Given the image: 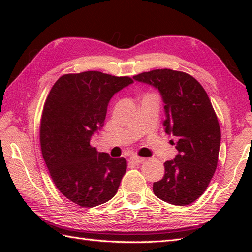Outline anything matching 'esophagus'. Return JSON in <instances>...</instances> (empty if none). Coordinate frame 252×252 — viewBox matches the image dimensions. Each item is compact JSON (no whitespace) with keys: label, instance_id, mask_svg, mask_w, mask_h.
<instances>
[{"label":"esophagus","instance_id":"esophagus-1","mask_svg":"<svg viewBox=\"0 0 252 252\" xmlns=\"http://www.w3.org/2000/svg\"><path fill=\"white\" fill-rule=\"evenodd\" d=\"M144 161H145V158L138 157V156H133V157L129 158V162L134 163V164H141V163H143Z\"/></svg>","mask_w":252,"mask_h":252}]
</instances>
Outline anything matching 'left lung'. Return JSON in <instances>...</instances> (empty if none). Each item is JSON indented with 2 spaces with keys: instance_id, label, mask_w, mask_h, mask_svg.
I'll return each mask as SVG.
<instances>
[{
  "instance_id": "obj_1",
  "label": "left lung",
  "mask_w": 252,
  "mask_h": 252,
  "mask_svg": "<svg viewBox=\"0 0 252 252\" xmlns=\"http://www.w3.org/2000/svg\"><path fill=\"white\" fill-rule=\"evenodd\" d=\"M133 79L158 89L165 131L178 140L179 154L164 163V178L154 183V192L172 205L191 204L207 189L218 166L220 129L209 97L192 75L183 71L155 69Z\"/></svg>"
}]
</instances>
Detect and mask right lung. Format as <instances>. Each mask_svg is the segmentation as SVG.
I'll list each match as a JSON object with an SVG mask.
<instances>
[{"mask_svg":"<svg viewBox=\"0 0 252 252\" xmlns=\"http://www.w3.org/2000/svg\"><path fill=\"white\" fill-rule=\"evenodd\" d=\"M133 83L100 71L68 73L52 86L40 124L42 156L50 177L68 200L91 208L116 195L127 169L124 158H110L90 145L106 118L113 94Z\"/></svg>","mask_w":252,"mask_h":252,"instance_id":"1","label":"right lung"}]
</instances>
